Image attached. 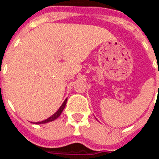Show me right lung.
Listing matches in <instances>:
<instances>
[{
  "label": "right lung",
  "instance_id": "1",
  "mask_svg": "<svg viewBox=\"0 0 159 159\" xmlns=\"http://www.w3.org/2000/svg\"><path fill=\"white\" fill-rule=\"evenodd\" d=\"M66 102H67V99H65V102L62 104V106L60 107V108L58 109L52 116H50L49 118H47V119H45V120H43V121H41V122H37L36 124H45V123H48V122H52V121H53V120H55L56 118H58L60 116H61V114H62V112H63V110L65 109V105H66Z\"/></svg>",
  "mask_w": 159,
  "mask_h": 159
}]
</instances>
